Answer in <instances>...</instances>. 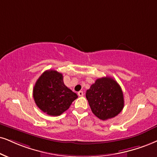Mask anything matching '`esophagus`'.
I'll use <instances>...</instances> for the list:
<instances>
[{
	"mask_svg": "<svg viewBox=\"0 0 157 157\" xmlns=\"http://www.w3.org/2000/svg\"><path fill=\"white\" fill-rule=\"evenodd\" d=\"M78 95L79 97H82L83 95H84V92H83L82 91H79V92H78Z\"/></svg>",
	"mask_w": 157,
	"mask_h": 157,
	"instance_id": "34e87169",
	"label": "esophagus"
}]
</instances>
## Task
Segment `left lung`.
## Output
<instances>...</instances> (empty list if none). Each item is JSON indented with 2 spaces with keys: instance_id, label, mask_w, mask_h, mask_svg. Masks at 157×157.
I'll return each mask as SVG.
<instances>
[{
  "instance_id": "1",
  "label": "left lung",
  "mask_w": 157,
  "mask_h": 157,
  "mask_svg": "<svg viewBox=\"0 0 157 157\" xmlns=\"http://www.w3.org/2000/svg\"><path fill=\"white\" fill-rule=\"evenodd\" d=\"M86 98L92 113L103 121L117 116L124 105L121 86L111 77L97 79L86 90Z\"/></svg>"
}]
</instances>
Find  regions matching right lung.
Returning a JSON list of instances; mask_svg holds the SVG:
<instances>
[{
  "mask_svg": "<svg viewBox=\"0 0 157 157\" xmlns=\"http://www.w3.org/2000/svg\"><path fill=\"white\" fill-rule=\"evenodd\" d=\"M35 102L49 116H59L70 108L77 94L63 82V74L54 70L46 71L38 78L33 91Z\"/></svg>",
  "mask_w": 157,
  "mask_h": 157,
  "instance_id": "right-lung-1",
  "label": "right lung"
}]
</instances>
